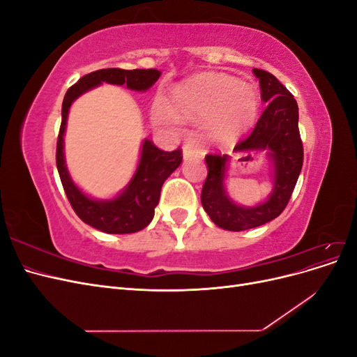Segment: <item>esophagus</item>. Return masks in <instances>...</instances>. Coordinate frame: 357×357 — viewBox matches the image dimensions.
<instances>
[{
	"label": "esophagus",
	"mask_w": 357,
	"mask_h": 357,
	"mask_svg": "<svg viewBox=\"0 0 357 357\" xmlns=\"http://www.w3.org/2000/svg\"><path fill=\"white\" fill-rule=\"evenodd\" d=\"M198 155H199V152L193 146H190V144L183 146V159L185 160L190 159V158H197Z\"/></svg>",
	"instance_id": "obj_1"
}]
</instances>
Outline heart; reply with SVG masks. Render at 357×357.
Instances as JSON below:
<instances>
[{"label":"heart","mask_w":357,"mask_h":357,"mask_svg":"<svg viewBox=\"0 0 357 357\" xmlns=\"http://www.w3.org/2000/svg\"><path fill=\"white\" fill-rule=\"evenodd\" d=\"M259 105L261 95L255 84L225 74H202L176 86L152 116L156 125L169 129L207 117L208 132L228 143L253 123Z\"/></svg>","instance_id":"b5f03b06"}]
</instances>
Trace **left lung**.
I'll return each instance as SVG.
<instances>
[{
    "instance_id": "left-lung-1",
    "label": "left lung",
    "mask_w": 357,
    "mask_h": 357,
    "mask_svg": "<svg viewBox=\"0 0 357 357\" xmlns=\"http://www.w3.org/2000/svg\"><path fill=\"white\" fill-rule=\"evenodd\" d=\"M261 84L266 109L256 126L235 146L234 153L250 158L262 152L269 162L273 188L269 195L255 205L234 201L226 190L231 168L229 155H207L208 176L201 192V204L213 223L225 231L240 232L256 228L278 218L290 199L304 160L298 129V104L284 86L271 73L253 68Z\"/></svg>"
}]
</instances>
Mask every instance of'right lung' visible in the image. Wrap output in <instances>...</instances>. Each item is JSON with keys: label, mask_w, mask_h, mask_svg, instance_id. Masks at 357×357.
<instances>
[{"label": "right lung", "mask_w": 357, "mask_h": 357, "mask_svg": "<svg viewBox=\"0 0 357 357\" xmlns=\"http://www.w3.org/2000/svg\"><path fill=\"white\" fill-rule=\"evenodd\" d=\"M158 70H121L105 68L83 75L67 91L62 102V122L56 147V167L63 190L75 214L92 228L105 234H134L144 229L152 222L165 180L181 164V152H164L153 142L144 138L139 150L138 164L128 185L112 198H93L88 195L70 174L63 137H66L68 113L73 102L88 91L102 83L123 86L134 92H146L158 82Z\"/></svg>", "instance_id": "1"}]
</instances>
